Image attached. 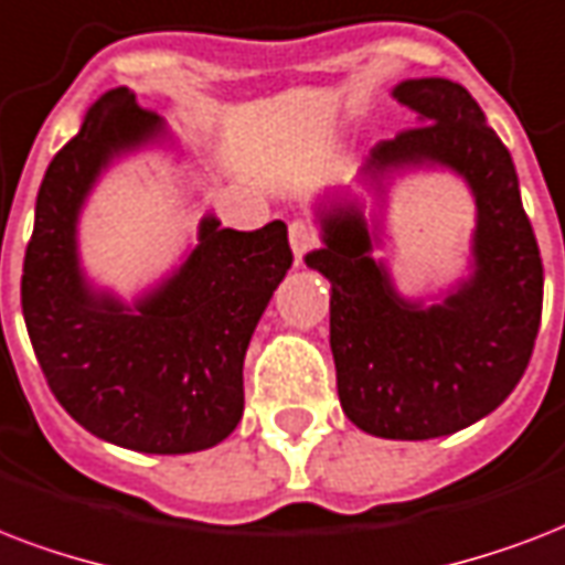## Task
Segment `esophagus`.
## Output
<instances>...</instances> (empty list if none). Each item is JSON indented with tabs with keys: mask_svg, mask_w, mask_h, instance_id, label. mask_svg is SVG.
<instances>
[{
	"mask_svg": "<svg viewBox=\"0 0 565 565\" xmlns=\"http://www.w3.org/2000/svg\"><path fill=\"white\" fill-rule=\"evenodd\" d=\"M288 244H291V250H295V259L303 262V256L309 250H315V244H318V235L309 223L295 221L288 226Z\"/></svg>",
	"mask_w": 565,
	"mask_h": 565,
	"instance_id": "1",
	"label": "esophagus"
}]
</instances>
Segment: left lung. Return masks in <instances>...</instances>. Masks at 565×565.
Segmentation results:
<instances>
[{"label": "left lung", "instance_id": "obj_1", "mask_svg": "<svg viewBox=\"0 0 565 565\" xmlns=\"http://www.w3.org/2000/svg\"><path fill=\"white\" fill-rule=\"evenodd\" d=\"M392 99L418 126L377 143L356 185L315 205L321 247L306 268L330 282V348L344 415L380 439H439L504 404L531 362L542 315V259L519 177L475 96L439 76L404 78ZM448 169L476 200L467 274L436 296L406 298L385 260L391 179Z\"/></svg>", "mask_w": 565, "mask_h": 565}]
</instances>
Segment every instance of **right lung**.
<instances>
[{"label": "right lung", "instance_id": "obj_1", "mask_svg": "<svg viewBox=\"0 0 565 565\" xmlns=\"http://www.w3.org/2000/svg\"><path fill=\"white\" fill-rule=\"evenodd\" d=\"M177 135L111 87L46 168L23 262V318L58 404L96 439L141 454L214 448L244 413V356L291 268L282 221L253 233L203 214L182 262L132 300L87 277L78 221L96 182Z\"/></svg>", "mask_w": 565, "mask_h": 565}]
</instances>
